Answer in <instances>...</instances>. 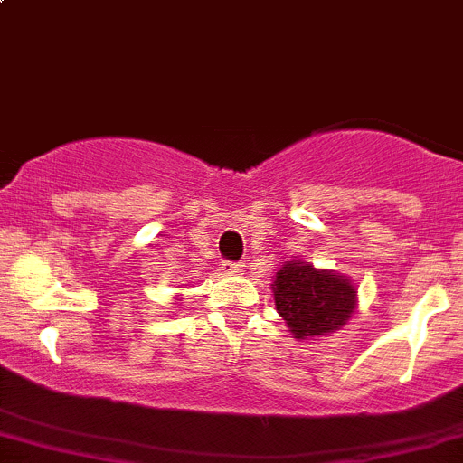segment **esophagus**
<instances>
[{
    "label": "esophagus",
    "mask_w": 463,
    "mask_h": 463,
    "mask_svg": "<svg viewBox=\"0 0 463 463\" xmlns=\"http://www.w3.org/2000/svg\"><path fill=\"white\" fill-rule=\"evenodd\" d=\"M242 267L245 265H241V262H222V271L225 273H241Z\"/></svg>",
    "instance_id": "34e87169"
}]
</instances>
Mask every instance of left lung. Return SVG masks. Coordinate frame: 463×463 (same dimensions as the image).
<instances>
[{
  "label": "left lung",
  "mask_w": 463,
  "mask_h": 463,
  "mask_svg": "<svg viewBox=\"0 0 463 463\" xmlns=\"http://www.w3.org/2000/svg\"><path fill=\"white\" fill-rule=\"evenodd\" d=\"M271 291L276 311L300 342L340 331L357 309V289L349 276L317 269L296 256L282 262Z\"/></svg>",
  "instance_id": "8db88e82"
}]
</instances>
